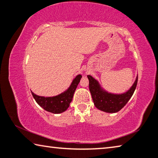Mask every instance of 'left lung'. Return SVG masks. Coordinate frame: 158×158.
<instances>
[{"mask_svg": "<svg viewBox=\"0 0 158 158\" xmlns=\"http://www.w3.org/2000/svg\"><path fill=\"white\" fill-rule=\"evenodd\" d=\"M89 79V89L90 91L94 104L99 110L108 113H115L124 106L134 93L138 83L136 80L130 89L123 94L108 93L102 89L99 82L91 76H87Z\"/></svg>", "mask_w": 158, "mask_h": 158, "instance_id": "obj_1", "label": "left lung"}]
</instances>
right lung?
<instances>
[{
  "instance_id": "right-lung-1",
  "label": "right lung",
  "mask_w": 158,
  "mask_h": 158,
  "mask_svg": "<svg viewBox=\"0 0 158 158\" xmlns=\"http://www.w3.org/2000/svg\"><path fill=\"white\" fill-rule=\"evenodd\" d=\"M81 77V75H77L75 79H73L69 89L59 95L45 98V97L38 96L34 94L32 92H31V94L37 103L40 106H42L44 110L53 114L62 113L69 107L70 103L71 102L74 93Z\"/></svg>"
}]
</instances>
